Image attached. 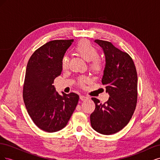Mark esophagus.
<instances>
[{
  "instance_id": "1",
  "label": "esophagus",
  "mask_w": 160,
  "mask_h": 160,
  "mask_svg": "<svg viewBox=\"0 0 160 160\" xmlns=\"http://www.w3.org/2000/svg\"><path fill=\"white\" fill-rule=\"evenodd\" d=\"M89 98H88V97H86V96H84V95H80V99L81 101H88Z\"/></svg>"
}]
</instances>
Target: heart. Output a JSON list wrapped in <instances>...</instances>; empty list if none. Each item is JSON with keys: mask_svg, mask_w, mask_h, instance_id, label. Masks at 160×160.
Segmentation results:
<instances>
[{"mask_svg": "<svg viewBox=\"0 0 160 160\" xmlns=\"http://www.w3.org/2000/svg\"><path fill=\"white\" fill-rule=\"evenodd\" d=\"M74 51L77 55L81 57L85 61L89 62V69L95 73H99L103 68V62L99 57V51L88 40L79 41L74 47ZM69 65V59L67 56H63L61 61L62 69H67ZM89 81L88 78L82 76L78 79V84L83 86Z\"/></svg>", "mask_w": 160, "mask_h": 160, "instance_id": "1", "label": "heart"}]
</instances>
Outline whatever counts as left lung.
<instances>
[{"label":"left lung","mask_w":160,"mask_h":160,"mask_svg":"<svg viewBox=\"0 0 160 160\" xmlns=\"http://www.w3.org/2000/svg\"><path fill=\"white\" fill-rule=\"evenodd\" d=\"M105 57L102 84L105 85L109 98L100 103L91 98L95 109L90 115L91 125L96 132L111 135L127 125L136 108L138 75L133 59L127 52L115 47L111 42L96 39Z\"/></svg>","instance_id":"left-lung-1"}]
</instances>
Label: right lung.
<instances>
[{
	"label": "right lung",
	"mask_w": 160,
	"mask_h": 160,
	"mask_svg": "<svg viewBox=\"0 0 160 160\" xmlns=\"http://www.w3.org/2000/svg\"><path fill=\"white\" fill-rule=\"evenodd\" d=\"M73 39L54 40L38 48L28 61L22 96L32 122L45 132L64 128L78 103L75 93L61 95L53 81L61 73V61Z\"/></svg>",
	"instance_id": "obj_1"
}]
</instances>
